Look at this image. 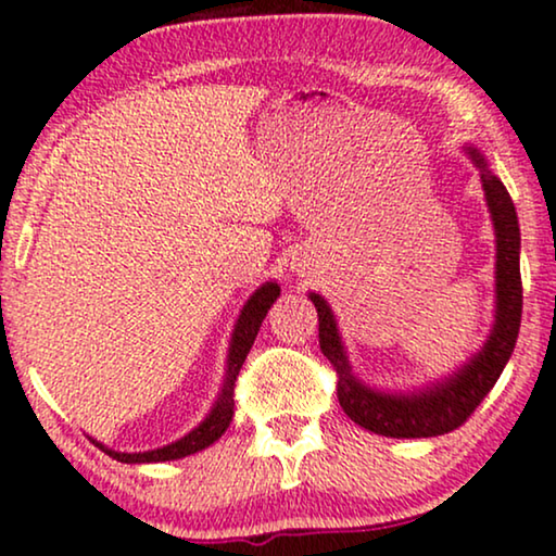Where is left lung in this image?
<instances>
[{"label":"left lung","instance_id":"obj_1","mask_svg":"<svg viewBox=\"0 0 556 556\" xmlns=\"http://www.w3.org/2000/svg\"><path fill=\"white\" fill-rule=\"evenodd\" d=\"M471 162L482 169V185L497 235V312L490 340L462 371L417 394H383L351 374L342 351L338 325L319 293H312L319 317V348L338 374V402L355 425L389 438H433L451 433L469 420L479 402L490 394L503 374L520 330L523 283H520V229L516 205L505 185L490 173L484 156L467 147Z\"/></svg>","mask_w":556,"mask_h":556}]
</instances>
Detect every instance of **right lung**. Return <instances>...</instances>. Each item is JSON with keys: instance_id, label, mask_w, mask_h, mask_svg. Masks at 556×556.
<instances>
[{"instance_id": "add662e5", "label": "right lung", "mask_w": 556, "mask_h": 556, "mask_svg": "<svg viewBox=\"0 0 556 556\" xmlns=\"http://www.w3.org/2000/svg\"><path fill=\"white\" fill-rule=\"evenodd\" d=\"M278 296H280L278 283H265V286H260V289L250 296V301L244 304V309L237 319L235 334H231L229 366H226L224 389H222V394H218L211 415L205 417V420L198 425L195 430H190V433L180 438V441L164 445V448L147 451V454H118V451L105 448V445L98 443L100 448L121 464H149V462H173V458L198 454V451L208 448L211 443L218 441V438L224 435V430L229 428L231 417H235V387H237L239 368H242L247 353H250L252 342H255V338H257V330H260V325H263L267 309H270V304Z\"/></svg>"}]
</instances>
